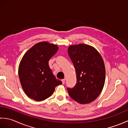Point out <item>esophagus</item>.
<instances>
[{"instance_id":"esophagus-1","label":"esophagus","mask_w":128,"mask_h":128,"mask_svg":"<svg viewBox=\"0 0 128 128\" xmlns=\"http://www.w3.org/2000/svg\"><path fill=\"white\" fill-rule=\"evenodd\" d=\"M62 84H64L65 83V81H66V79H65V78H63V79L62 80Z\"/></svg>"}]
</instances>
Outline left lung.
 <instances>
[{
	"instance_id": "8db88e82",
	"label": "left lung",
	"mask_w": 128,
	"mask_h": 128,
	"mask_svg": "<svg viewBox=\"0 0 128 128\" xmlns=\"http://www.w3.org/2000/svg\"><path fill=\"white\" fill-rule=\"evenodd\" d=\"M68 52L75 67L76 84L67 88L70 97L80 104L96 100L104 85V62L96 49L85 44L70 46Z\"/></svg>"
}]
</instances>
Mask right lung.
Segmentation results:
<instances>
[{"instance_id": "obj_1", "label": "right lung", "mask_w": 128, "mask_h": 128, "mask_svg": "<svg viewBox=\"0 0 128 128\" xmlns=\"http://www.w3.org/2000/svg\"><path fill=\"white\" fill-rule=\"evenodd\" d=\"M57 45L47 42L36 43L24 54L18 66L21 86L29 98L37 101L47 99L62 82L57 79L48 62L58 50Z\"/></svg>"}]
</instances>
